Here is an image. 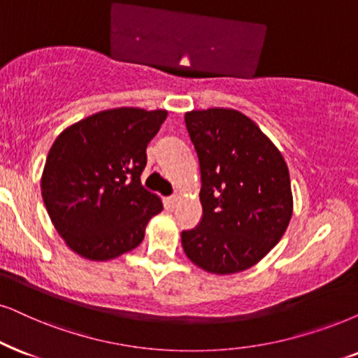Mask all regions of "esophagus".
<instances>
[{
    "label": "esophagus",
    "mask_w": 358,
    "mask_h": 358,
    "mask_svg": "<svg viewBox=\"0 0 358 358\" xmlns=\"http://www.w3.org/2000/svg\"><path fill=\"white\" fill-rule=\"evenodd\" d=\"M178 201H180L178 194H173V196L166 198V203H169V206H171V208H175L176 205H178Z\"/></svg>",
    "instance_id": "obj_1"
}]
</instances>
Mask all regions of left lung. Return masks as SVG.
I'll list each match as a JSON object with an SVG mask.
<instances>
[{"mask_svg":"<svg viewBox=\"0 0 358 358\" xmlns=\"http://www.w3.org/2000/svg\"><path fill=\"white\" fill-rule=\"evenodd\" d=\"M201 170V223L182 233L188 259L211 274L257 264L286 233L292 216L284 157L250 117L211 107L185 114Z\"/></svg>","mask_w":358,"mask_h":358,"instance_id":"1","label":"left lung"}]
</instances>
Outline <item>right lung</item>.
I'll use <instances>...</instances> for the list:
<instances>
[{
	"label": "right lung",
	"mask_w": 358,
	"mask_h": 358,
	"mask_svg": "<svg viewBox=\"0 0 358 358\" xmlns=\"http://www.w3.org/2000/svg\"><path fill=\"white\" fill-rule=\"evenodd\" d=\"M169 115L164 108L117 107L59 134L41 176L44 205L59 236L89 261L135 250L160 196L142 187L147 145Z\"/></svg>",
	"instance_id": "add662e5"
}]
</instances>
